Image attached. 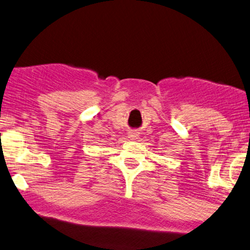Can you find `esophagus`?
Wrapping results in <instances>:
<instances>
[{
  "label": "esophagus",
  "mask_w": 250,
  "mask_h": 250,
  "mask_svg": "<svg viewBox=\"0 0 250 250\" xmlns=\"http://www.w3.org/2000/svg\"><path fill=\"white\" fill-rule=\"evenodd\" d=\"M139 136V132H137V131H131V132H129V138L131 140H133V139H137V137Z\"/></svg>",
  "instance_id": "1"
}]
</instances>
